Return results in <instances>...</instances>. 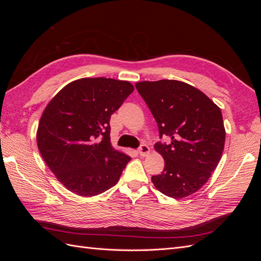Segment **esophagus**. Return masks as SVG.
Instances as JSON below:
<instances>
[{
    "mask_svg": "<svg viewBox=\"0 0 261 261\" xmlns=\"http://www.w3.org/2000/svg\"><path fill=\"white\" fill-rule=\"evenodd\" d=\"M138 153L141 156H147L150 153V148L147 145H141L138 149Z\"/></svg>",
    "mask_w": 261,
    "mask_h": 261,
    "instance_id": "1",
    "label": "esophagus"
}]
</instances>
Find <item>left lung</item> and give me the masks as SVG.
<instances>
[{"label":"left lung","mask_w":261,"mask_h":261,"mask_svg":"<svg viewBox=\"0 0 261 261\" xmlns=\"http://www.w3.org/2000/svg\"><path fill=\"white\" fill-rule=\"evenodd\" d=\"M136 89L151 111L160 138L154 149L164 159V169L151 180L158 191L184 198L210 178L222 155L225 129L220 108L199 89L178 81L137 83Z\"/></svg>","instance_id":"left-lung-1"}]
</instances>
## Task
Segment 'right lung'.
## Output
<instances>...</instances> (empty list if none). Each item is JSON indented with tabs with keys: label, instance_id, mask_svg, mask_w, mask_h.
Returning <instances> with one entry per match:
<instances>
[{
	"label": "right lung",
	"instance_id": "add662e5",
	"mask_svg": "<svg viewBox=\"0 0 261 261\" xmlns=\"http://www.w3.org/2000/svg\"><path fill=\"white\" fill-rule=\"evenodd\" d=\"M133 91L129 82L82 78L66 85L45 107L38 148L68 191L92 197L117 183L130 156L112 147L110 118Z\"/></svg>",
	"mask_w": 261,
	"mask_h": 261
}]
</instances>
